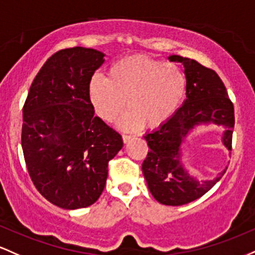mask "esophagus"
Returning <instances> with one entry per match:
<instances>
[{"label":"esophagus","mask_w":255,"mask_h":255,"mask_svg":"<svg viewBox=\"0 0 255 255\" xmlns=\"http://www.w3.org/2000/svg\"><path fill=\"white\" fill-rule=\"evenodd\" d=\"M131 138H132V137H131V136H128V135H123V141H124V143H128V141H130Z\"/></svg>","instance_id":"esophagus-1"}]
</instances>
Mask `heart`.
<instances>
[{"instance_id":"1","label":"heart","mask_w":255,"mask_h":255,"mask_svg":"<svg viewBox=\"0 0 255 255\" xmlns=\"http://www.w3.org/2000/svg\"><path fill=\"white\" fill-rule=\"evenodd\" d=\"M184 91L185 77L177 66L145 55L114 62L107 78L94 74L88 87L90 104L105 122H113L127 100L128 110L117 122L124 131L164 125L177 111Z\"/></svg>"}]
</instances>
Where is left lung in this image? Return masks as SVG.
Segmentation results:
<instances>
[{
	"label": "left lung",
	"instance_id": "8db88e82",
	"mask_svg": "<svg viewBox=\"0 0 255 255\" xmlns=\"http://www.w3.org/2000/svg\"><path fill=\"white\" fill-rule=\"evenodd\" d=\"M168 60L184 66L187 99L164 125L143 136L150 150L143 161L142 171L156 201L181 206L205 195L228 168H223L212 179L191 176L182 160L187 137L200 127L218 125L224 128L220 136L222 144L231 150L235 116L224 83L213 70L179 55H170Z\"/></svg>",
	"mask_w": 255,
	"mask_h": 255
}]
</instances>
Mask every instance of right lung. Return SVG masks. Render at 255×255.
I'll return each mask as SVG.
<instances>
[{
  "label": "right lung",
  "instance_id": "right-lung-1",
  "mask_svg": "<svg viewBox=\"0 0 255 255\" xmlns=\"http://www.w3.org/2000/svg\"><path fill=\"white\" fill-rule=\"evenodd\" d=\"M105 54L74 47L51 55L22 108L21 147L37 190L64 210L93 205L105 189L108 161L123 138L95 116L88 87Z\"/></svg>",
  "mask_w": 255,
  "mask_h": 255
}]
</instances>
